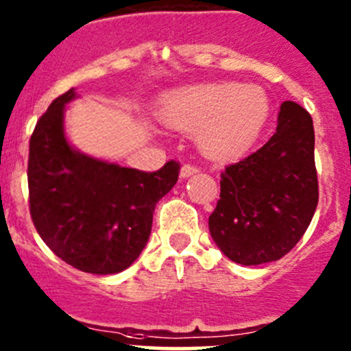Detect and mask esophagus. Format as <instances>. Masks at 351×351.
I'll return each mask as SVG.
<instances>
[{
  "label": "esophagus",
  "instance_id": "1",
  "mask_svg": "<svg viewBox=\"0 0 351 351\" xmlns=\"http://www.w3.org/2000/svg\"><path fill=\"white\" fill-rule=\"evenodd\" d=\"M199 169L195 167V165H191V163H184L183 167H182V171H180V176H182V178H188V176H191V175H195V173H198Z\"/></svg>",
  "mask_w": 351,
  "mask_h": 351
}]
</instances>
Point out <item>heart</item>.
Here are the masks:
<instances>
[{"mask_svg": "<svg viewBox=\"0 0 351 351\" xmlns=\"http://www.w3.org/2000/svg\"><path fill=\"white\" fill-rule=\"evenodd\" d=\"M269 117L263 88L243 83H210L169 95L161 118L171 128L199 133L215 155H233L255 143Z\"/></svg>", "mask_w": 351, "mask_h": 351, "instance_id": "obj_1", "label": "heart"}]
</instances>
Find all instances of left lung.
<instances>
[{
	"label": "left lung",
	"instance_id": "1",
	"mask_svg": "<svg viewBox=\"0 0 351 351\" xmlns=\"http://www.w3.org/2000/svg\"><path fill=\"white\" fill-rule=\"evenodd\" d=\"M317 205L313 119L298 103L285 101L267 143L221 171L208 226L230 260L261 265L293 250Z\"/></svg>",
	"mask_w": 351,
	"mask_h": 351
}]
</instances>
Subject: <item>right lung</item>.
Listing matches in <instances>:
<instances>
[{"instance_id": "1", "label": "right lung", "mask_w": 351, "mask_h": 351, "mask_svg": "<svg viewBox=\"0 0 351 351\" xmlns=\"http://www.w3.org/2000/svg\"><path fill=\"white\" fill-rule=\"evenodd\" d=\"M73 98L75 90L58 96L29 138V213L56 256L82 271L111 275L140 256L180 163L140 171L78 153L63 133L64 105Z\"/></svg>"}]
</instances>
